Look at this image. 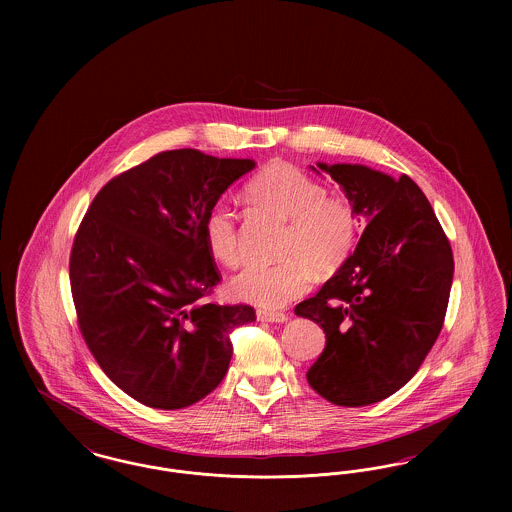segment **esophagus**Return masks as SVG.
Here are the masks:
<instances>
[{
  "instance_id": "obj_1",
  "label": "esophagus",
  "mask_w": 512,
  "mask_h": 512,
  "mask_svg": "<svg viewBox=\"0 0 512 512\" xmlns=\"http://www.w3.org/2000/svg\"><path fill=\"white\" fill-rule=\"evenodd\" d=\"M257 318L261 322H286L288 315L286 313H274V311H257Z\"/></svg>"
}]
</instances>
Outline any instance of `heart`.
Masks as SVG:
<instances>
[{"instance_id": "1", "label": "heart", "mask_w": 512, "mask_h": 512, "mask_svg": "<svg viewBox=\"0 0 512 512\" xmlns=\"http://www.w3.org/2000/svg\"><path fill=\"white\" fill-rule=\"evenodd\" d=\"M280 217L290 220L282 263H251L230 282V292L245 303L278 309L303 295L311 284V267L328 274L340 267L357 240V213L343 197H330L324 184L293 165H272L249 186ZM209 251L228 267L242 261L236 213L230 203H215L203 222Z\"/></svg>"}]
</instances>
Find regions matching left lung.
Here are the masks:
<instances>
[{"label": "left lung", "instance_id": "8db88e82", "mask_svg": "<svg viewBox=\"0 0 512 512\" xmlns=\"http://www.w3.org/2000/svg\"><path fill=\"white\" fill-rule=\"evenodd\" d=\"M366 228L353 255L295 307L326 334L307 382L326 401L363 407L401 390L438 340L453 284V251L413 180L365 165L317 163Z\"/></svg>", "mask_w": 512, "mask_h": 512}]
</instances>
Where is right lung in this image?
<instances>
[{"label": "right lung", "instance_id": "1", "mask_svg": "<svg viewBox=\"0 0 512 512\" xmlns=\"http://www.w3.org/2000/svg\"><path fill=\"white\" fill-rule=\"evenodd\" d=\"M253 159L163 151L109 180L74 236L71 290L101 370L153 409H184L222 382L249 305L203 301L220 282L203 222Z\"/></svg>", "mask_w": 512, "mask_h": 512}]
</instances>
